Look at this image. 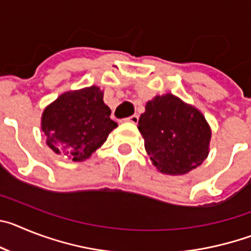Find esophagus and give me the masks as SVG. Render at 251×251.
Returning a JSON list of instances; mask_svg holds the SVG:
<instances>
[{"label":"esophagus","mask_w":251,"mask_h":251,"mask_svg":"<svg viewBox=\"0 0 251 251\" xmlns=\"http://www.w3.org/2000/svg\"><path fill=\"white\" fill-rule=\"evenodd\" d=\"M138 119H139V118H138V115L134 114V115H130L129 118H127V119H126V121L129 122V123H134V124H136L137 122H138Z\"/></svg>","instance_id":"esophagus-1"}]
</instances>
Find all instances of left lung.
<instances>
[{
  "label": "left lung",
  "mask_w": 251,
  "mask_h": 251,
  "mask_svg": "<svg viewBox=\"0 0 251 251\" xmlns=\"http://www.w3.org/2000/svg\"><path fill=\"white\" fill-rule=\"evenodd\" d=\"M146 152L161 174L179 176L207 158L211 128L196 106L167 93L146 104L138 121Z\"/></svg>",
  "instance_id": "left-lung-1"
}]
</instances>
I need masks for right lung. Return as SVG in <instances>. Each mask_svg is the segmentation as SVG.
I'll use <instances>...</instances> for the list:
<instances>
[{"mask_svg": "<svg viewBox=\"0 0 251 251\" xmlns=\"http://www.w3.org/2000/svg\"><path fill=\"white\" fill-rule=\"evenodd\" d=\"M104 92L97 85L69 90L49 104L41 115L46 145L56 154L81 162L103 146L118 124L110 119Z\"/></svg>", "mask_w": 251, "mask_h": 251, "instance_id": "right-lung-1", "label": "right lung"}]
</instances>
